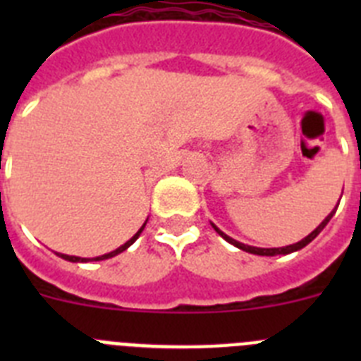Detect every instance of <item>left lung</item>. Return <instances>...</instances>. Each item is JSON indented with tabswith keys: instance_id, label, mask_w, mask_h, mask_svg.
Segmentation results:
<instances>
[{
	"instance_id": "left-lung-1",
	"label": "left lung",
	"mask_w": 361,
	"mask_h": 361,
	"mask_svg": "<svg viewBox=\"0 0 361 361\" xmlns=\"http://www.w3.org/2000/svg\"><path fill=\"white\" fill-rule=\"evenodd\" d=\"M333 215H334V212H331L329 215L325 216L324 222H322V224L318 226V228L314 229V231H312L311 235H307V237H305V238H302V240H300V242H296V244L286 245V247H269V250H266V247H253V245L240 244V242L233 240V238H231V237H228V235H226V233L220 231V229L216 228V226H213V228H215V231L219 233L220 237L224 238V240H228L229 244L237 245L238 250L247 251V253H253V255H260V257H275V255H289V253H293V251H298V250H302V247H305V245H307L309 242L314 240V238H317L318 235H320V231H322V229L325 228V226H327V222H329L331 216H333Z\"/></svg>"
}]
</instances>
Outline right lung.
I'll return each mask as SVG.
<instances>
[{
	"instance_id": "obj_1",
	"label": "right lung",
	"mask_w": 361,
	"mask_h": 361,
	"mask_svg": "<svg viewBox=\"0 0 361 361\" xmlns=\"http://www.w3.org/2000/svg\"><path fill=\"white\" fill-rule=\"evenodd\" d=\"M145 226H146V222H145V224H142V228L139 229V231H137L135 235H133V237L130 238L128 242H126V244H124V245H121V247H117V250H116V251H111V253H106V255H103V257H95V258H79V257H68V255H59V257H61V258H65V260H70V262H88V260H106V258L116 257V255L123 253V251L126 250V247H130V245H132L133 242H135L137 238H139V235H141V233H142V229H145Z\"/></svg>"
}]
</instances>
